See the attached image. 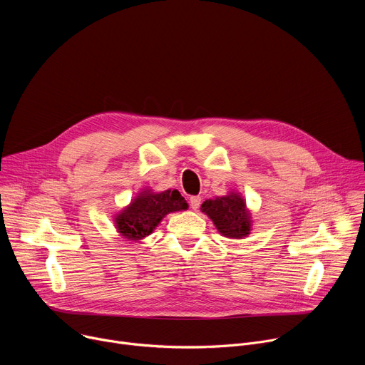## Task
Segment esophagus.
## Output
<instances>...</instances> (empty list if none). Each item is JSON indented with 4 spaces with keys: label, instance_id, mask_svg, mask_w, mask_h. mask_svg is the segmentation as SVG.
I'll return each mask as SVG.
<instances>
[{
    "label": "esophagus",
    "instance_id": "1",
    "mask_svg": "<svg viewBox=\"0 0 365 365\" xmlns=\"http://www.w3.org/2000/svg\"><path fill=\"white\" fill-rule=\"evenodd\" d=\"M189 205H190V207H192L193 211H196L197 207H199V205H200V196H192L189 199Z\"/></svg>",
    "mask_w": 365,
    "mask_h": 365
}]
</instances>
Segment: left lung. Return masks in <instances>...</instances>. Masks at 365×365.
<instances>
[{
    "label": "left lung",
    "mask_w": 365,
    "mask_h": 365,
    "mask_svg": "<svg viewBox=\"0 0 365 365\" xmlns=\"http://www.w3.org/2000/svg\"><path fill=\"white\" fill-rule=\"evenodd\" d=\"M202 212L212 220L217 230L230 238H242L250 234L251 218L244 199L231 192L227 196L207 199L200 206Z\"/></svg>",
    "instance_id": "8db88e82"
}]
</instances>
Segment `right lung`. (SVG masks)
Returning <instances> with one entry per match:
<instances>
[{"label": "right lung", "instance_id": "right-lung-1", "mask_svg": "<svg viewBox=\"0 0 365 365\" xmlns=\"http://www.w3.org/2000/svg\"><path fill=\"white\" fill-rule=\"evenodd\" d=\"M186 207L187 203L178 190H144L115 217V227L124 238L138 241L150 235L168 214Z\"/></svg>", "mask_w": 365, "mask_h": 365}]
</instances>
